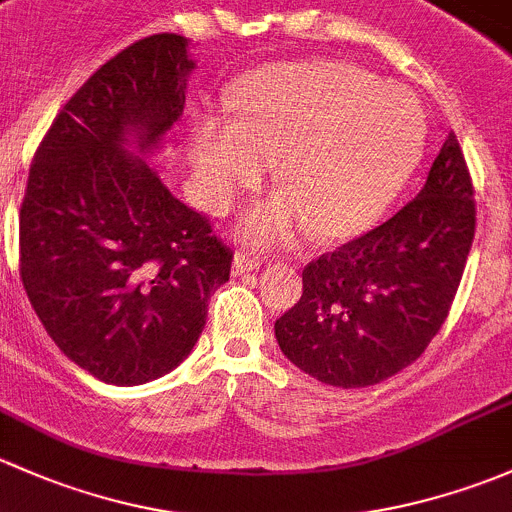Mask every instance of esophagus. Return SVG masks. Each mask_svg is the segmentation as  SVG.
Wrapping results in <instances>:
<instances>
[{"instance_id":"34e87169","label":"esophagus","mask_w":512,"mask_h":512,"mask_svg":"<svg viewBox=\"0 0 512 512\" xmlns=\"http://www.w3.org/2000/svg\"><path fill=\"white\" fill-rule=\"evenodd\" d=\"M261 263H263V258L244 254V251H241V254H236V258H234V276H244V273L256 271Z\"/></svg>"}]
</instances>
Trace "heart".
Masks as SVG:
<instances>
[{
	"label": "heart",
	"instance_id": "b5f03b06",
	"mask_svg": "<svg viewBox=\"0 0 512 512\" xmlns=\"http://www.w3.org/2000/svg\"><path fill=\"white\" fill-rule=\"evenodd\" d=\"M231 118H202L192 157L214 204L278 160L286 192L244 217L251 241L291 239L308 221L320 239L360 234L387 209L424 150V113L407 88L345 61L266 66L239 83Z\"/></svg>",
	"mask_w": 512,
	"mask_h": 512
}]
</instances>
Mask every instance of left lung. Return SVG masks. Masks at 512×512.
<instances>
[{"instance_id": "left-lung-1", "label": "left lung", "mask_w": 512, "mask_h": 512, "mask_svg": "<svg viewBox=\"0 0 512 512\" xmlns=\"http://www.w3.org/2000/svg\"><path fill=\"white\" fill-rule=\"evenodd\" d=\"M473 234L471 172L449 133L412 202L303 268V295L276 320L283 355L342 389L402 372L449 318Z\"/></svg>"}]
</instances>
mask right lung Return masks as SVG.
I'll return each instance as SVG.
<instances>
[{"label":"right lung","instance_id":"add662e5","mask_svg":"<svg viewBox=\"0 0 512 512\" xmlns=\"http://www.w3.org/2000/svg\"><path fill=\"white\" fill-rule=\"evenodd\" d=\"M194 61L152 34L66 100L36 147L19 209V276L56 347L105 384L175 370L229 281L234 251L145 157L177 123Z\"/></svg>","mask_w":512,"mask_h":512}]
</instances>
